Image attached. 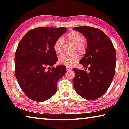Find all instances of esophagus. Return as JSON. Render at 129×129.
Listing matches in <instances>:
<instances>
[{
  "label": "esophagus",
  "instance_id": "34e87169",
  "mask_svg": "<svg viewBox=\"0 0 129 129\" xmlns=\"http://www.w3.org/2000/svg\"><path fill=\"white\" fill-rule=\"evenodd\" d=\"M66 69H67V71H71V70L72 69L71 68L69 67H66Z\"/></svg>",
  "mask_w": 129,
  "mask_h": 129
}]
</instances>
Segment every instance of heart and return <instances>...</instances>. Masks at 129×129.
<instances>
[{
	"instance_id": "obj_1",
	"label": "heart",
	"mask_w": 129,
	"mask_h": 129,
	"mask_svg": "<svg viewBox=\"0 0 129 129\" xmlns=\"http://www.w3.org/2000/svg\"><path fill=\"white\" fill-rule=\"evenodd\" d=\"M67 41H71L75 44L74 52L78 51L80 53H85L86 51V44L84 41V37L81 34L76 31H72L68 33L65 36ZM64 39L62 38H58L54 44V49L56 53L60 54L63 51L64 47ZM80 59L79 54L77 53L71 55L62 54L58 59V62L60 64L65 65L67 67H72L76 64Z\"/></svg>"
}]
</instances>
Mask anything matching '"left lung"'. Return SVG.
Segmentation results:
<instances>
[{"label":"left lung","mask_w":129,"mask_h":129,"mask_svg":"<svg viewBox=\"0 0 129 129\" xmlns=\"http://www.w3.org/2000/svg\"><path fill=\"white\" fill-rule=\"evenodd\" d=\"M73 29L83 35L87 41L86 53L80 61L85 71L73 69L74 88L84 99L96 100L105 93L114 78L116 52L112 41L102 30L87 26Z\"/></svg>","instance_id":"8db88e82"}]
</instances>
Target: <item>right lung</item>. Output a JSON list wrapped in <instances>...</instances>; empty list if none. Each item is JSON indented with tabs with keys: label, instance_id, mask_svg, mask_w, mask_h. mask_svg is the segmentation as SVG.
<instances>
[{
	"label": "right lung",
	"instance_id": "1",
	"mask_svg": "<svg viewBox=\"0 0 129 129\" xmlns=\"http://www.w3.org/2000/svg\"><path fill=\"white\" fill-rule=\"evenodd\" d=\"M67 30L64 27L36 28L27 32L17 46L15 76L23 92L35 101H45L55 94L57 83L65 75L64 65L52 66L58 60L54 43Z\"/></svg>",
	"mask_w": 129,
	"mask_h": 129
}]
</instances>
